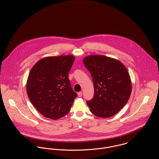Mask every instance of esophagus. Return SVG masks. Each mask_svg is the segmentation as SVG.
Segmentation results:
<instances>
[{"label": "esophagus", "instance_id": "1", "mask_svg": "<svg viewBox=\"0 0 159 159\" xmlns=\"http://www.w3.org/2000/svg\"><path fill=\"white\" fill-rule=\"evenodd\" d=\"M77 94H78V96L79 97H82V92H79L78 93H77Z\"/></svg>", "mask_w": 159, "mask_h": 159}]
</instances>
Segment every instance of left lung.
<instances>
[{
	"label": "left lung",
	"mask_w": 159,
	"mask_h": 159,
	"mask_svg": "<svg viewBox=\"0 0 159 159\" xmlns=\"http://www.w3.org/2000/svg\"><path fill=\"white\" fill-rule=\"evenodd\" d=\"M83 61L94 84L93 98L87 102L91 112L101 118L116 115L127 102L132 91L126 68L119 60L104 55H89Z\"/></svg>",
	"instance_id": "1"
}]
</instances>
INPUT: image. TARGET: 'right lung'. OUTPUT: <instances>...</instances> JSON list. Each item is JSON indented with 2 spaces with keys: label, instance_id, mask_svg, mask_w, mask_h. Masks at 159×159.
<instances>
[{
  "label": "right lung",
  "instance_id": "obj_1",
  "mask_svg": "<svg viewBox=\"0 0 159 159\" xmlns=\"http://www.w3.org/2000/svg\"><path fill=\"white\" fill-rule=\"evenodd\" d=\"M75 57H48L39 60L29 72L28 97L44 116L59 119L68 114L77 94L71 88L68 74Z\"/></svg>",
  "mask_w": 159,
  "mask_h": 159
}]
</instances>
